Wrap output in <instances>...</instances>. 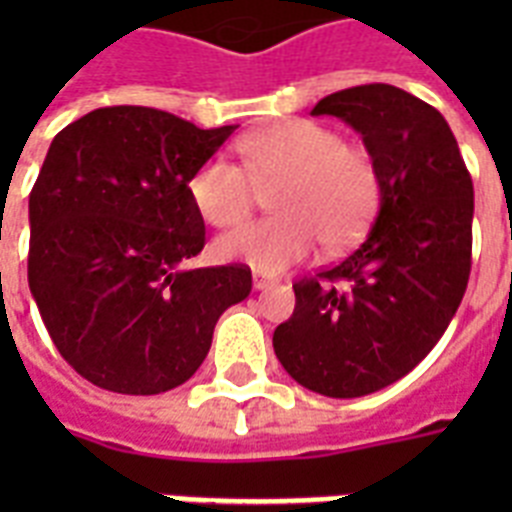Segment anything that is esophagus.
Instances as JSON below:
<instances>
[{"mask_svg":"<svg viewBox=\"0 0 512 512\" xmlns=\"http://www.w3.org/2000/svg\"><path fill=\"white\" fill-rule=\"evenodd\" d=\"M252 284H255V289H268V287H273V284H276V279H271L268 273L255 271V273H252Z\"/></svg>","mask_w":512,"mask_h":512,"instance_id":"esophagus-1","label":"esophagus"}]
</instances>
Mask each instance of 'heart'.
Segmentation results:
<instances>
[{
  "label": "heart",
  "instance_id": "b5f03b06",
  "mask_svg": "<svg viewBox=\"0 0 512 512\" xmlns=\"http://www.w3.org/2000/svg\"><path fill=\"white\" fill-rule=\"evenodd\" d=\"M236 148L244 167L212 156L188 177L193 209L215 228H233L255 209L260 188L276 184V215L220 236V260L281 273L311 255L319 239L327 249L348 247L372 220L380 201L374 156L327 124L295 119L247 135Z\"/></svg>",
  "mask_w": 512,
  "mask_h": 512
}]
</instances>
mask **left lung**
Instances as JSON below:
<instances>
[{
	"mask_svg": "<svg viewBox=\"0 0 512 512\" xmlns=\"http://www.w3.org/2000/svg\"><path fill=\"white\" fill-rule=\"evenodd\" d=\"M380 172V212L340 263L295 284V313L273 332L289 377L358 398L409 374L449 327L468 287L473 180L436 108L393 84L327 95Z\"/></svg>",
	"mask_w": 512,
	"mask_h": 512,
	"instance_id": "8db88e82",
	"label": "left lung"
}]
</instances>
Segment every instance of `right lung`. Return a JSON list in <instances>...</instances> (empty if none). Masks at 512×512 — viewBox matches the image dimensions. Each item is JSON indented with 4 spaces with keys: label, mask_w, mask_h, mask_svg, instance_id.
<instances>
[{
    "label": "right lung",
    "mask_w": 512,
    "mask_h": 512,
    "mask_svg": "<svg viewBox=\"0 0 512 512\" xmlns=\"http://www.w3.org/2000/svg\"><path fill=\"white\" fill-rule=\"evenodd\" d=\"M233 130L108 106L52 140L28 196V287L60 356L92 385L127 396L183 385L225 308L252 292L247 265L185 268L204 249L188 177Z\"/></svg>",
    "instance_id": "1"
}]
</instances>
